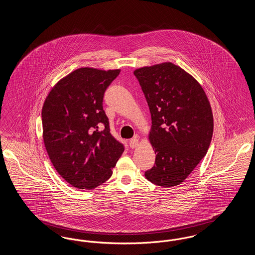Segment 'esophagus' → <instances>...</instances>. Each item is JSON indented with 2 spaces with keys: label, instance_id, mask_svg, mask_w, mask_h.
<instances>
[{
  "label": "esophagus",
  "instance_id": "obj_1",
  "mask_svg": "<svg viewBox=\"0 0 255 255\" xmlns=\"http://www.w3.org/2000/svg\"><path fill=\"white\" fill-rule=\"evenodd\" d=\"M129 145H130L131 148H135L136 146L138 145V139H137V137L131 138L130 141H129Z\"/></svg>",
  "mask_w": 255,
  "mask_h": 255
}]
</instances>
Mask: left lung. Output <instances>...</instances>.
<instances>
[{
  "mask_svg": "<svg viewBox=\"0 0 255 255\" xmlns=\"http://www.w3.org/2000/svg\"><path fill=\"white\" fill-rule=\"evenodd\" d=\"M151 113L154 166L146 179L172 187L182 183L206 156L213 134V116L205 91L189 73L162 63L133 72Z\"/></svg>",
  "mask_w": 255,
  "mask_h": 255,
  "instance_id": "1",
  "label": "left lung"
}]
</instances>
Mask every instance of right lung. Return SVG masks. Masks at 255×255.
<instances>
[{"instance_id":"right-lung-1","label":"right lung","mask_w":255,"mask_h":255,"mask_svg":"<svg viewBox=\"0 0 255 255\" xmlns=\"http://www.w3.org/2000/svg\"><path fill=\"white\" fill-rule=\"evenodd\" d=\"M121 70L81 68L53 87L42 109L43 138L61 177L79 189L106 182L124 152L110 132L103 97Z\"/></svg>"}]
</instances>
